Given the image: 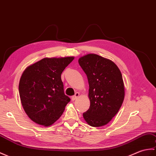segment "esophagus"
<instances>
[{
  "mask_svg": "<svg viewBox=\"0 0 156 156\" xmlns=\"http://www.w3.org/2000/svg\"><path fill=\"white\" fill-rule=\"evenodd\" d=\"M79 95H80V94H79L78 92H76V93L74 96H72V101H74L75 100H76V98H78V96H79Z\"/></svg>",
  "mask_w": 156,
  "mask_h": 156,
  "instance_id": "1",
  "label": "esophagus"
}]
</instances>
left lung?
Instances as JSON below:
<instances>
[{"label":"left lung","instance_id":"obj_1","mask_svg":"<svg viewBox=\"0 0 156 156\" xmlns=\"http://www.w3.org/2000/svg\"><path fill=\"white\" fill-rule=\"evenodd\" d=\"M89 84V109L83 114L93 127L106 125L116 114L124 99V84L120 70L112 60L95 54L78 60Z\"/></svg>","mask_w":156,"mask_h":156}]
</instances>
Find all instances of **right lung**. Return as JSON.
I'll return each mask as SVG.
<instances>
[{"label": "right lung", "instance_id": "right-lung-1", "mask_svg": "<svg viewBox=\"0 0 156 156\" xmlns=\"http://www.w3.org/2000/svg\"><path fill=\"white\" fill-rule=\"evenodd\" d=\"M74 58H45L23 72L19 86L21 103L28 116L37 124H53L70 101L64 94L61 74Z\"/></svg>", "mask_w": 156, "mask_h": 156}]
</instances>
